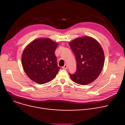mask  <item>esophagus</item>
Segmentation results:
<instances>
[{
	"instance_id": "34e87169",
	"label": "esophagus",
	"mask_w": 125,
	"mask_h": 125,
	"mask_svg": "<svg viewBox=\"0 0 125 125\" xmlns=\"http://www.w3.org/2000/svg\"><path fill=\"white\" fill-rule=\"evenodd\" d=\"M62 68H63V69H67L68 67H67V65H65Z\"/></svg>"
}]
</instances>
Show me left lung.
<instances>
[{"mask_svg":"<svg viewBox=\"0 0 125 125\" xmlns=\"http://www.w3.org/2000/svg\"><path fill=\"white\" fill-rule=\"evenodd\" d=\"M69 44L77 62L76 72L69 74L72 81L82 85L93 82L104 64V53L100 44L95 39L88 36L76 38Z\"/></svg>","mask_w":125,"mask_h":125,"instance_id":"8db88e82","label":"left lung"}]
</instances>
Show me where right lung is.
Returning a JSON list of instances; mask_svg holds the SVG:
<instances>
[{"label": "right lung", "mask_w": 125, "mask_h": 125, "mask_svg": "<svg viewBox=\"0 0 125 125\" xmlns=\"http://www.w3.org/2000/svg\"><path fill=\"white\" fill-rule=\"evenodd\" d=\"M58 44L49 38H39L26 47L22 55L24 71L33 81L43 84L55 77L60 68L57 63L55 50Z\"/></svg>", "instance_id": "1"}]
</instances>
